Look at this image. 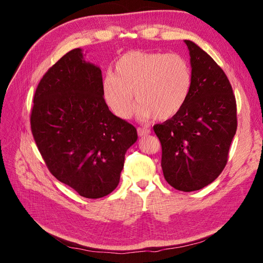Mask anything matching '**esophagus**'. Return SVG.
<instances>
[{
    "label": "esophagus",
    "instance_id": "1",
    "mask_svg": "<svg viewBox=\"0 0 263 263\" xmlns=\"http://www.w3.org/2000/svg\"><path fill=\"white\" fill-rule=\"evenodd\" d=\"M137 133H138V136H146V135H149L151 133L150 129L145 128V127H138L137 128Z\"/></svg>",
    "mask_w": 263,
    "mask_h": 263
}]
</instances>
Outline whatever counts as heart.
<instances>
[{"mask_svg":"<svg viewBox=\"0 0 263 263\" xmlns=\"http://www.w3.org/2000/svg\"><path fill=\"white\" fill-rule=\"evenodd\" d=\"M192 86L189 62L179 53L132 50L115 65L114 76L103 81V95L112 112L129 118L139 103L138 116L148 119H169L185 105Z\"/></svg>","mask_w":263,"mask_h":263,"instance_id":"1","label":"heart"}]
</instances>
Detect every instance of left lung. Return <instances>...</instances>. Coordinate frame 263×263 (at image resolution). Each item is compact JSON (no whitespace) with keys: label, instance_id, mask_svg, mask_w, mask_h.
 <instances>
[{"label":"left lung","instance_id":"left-lung-1","mask_svg":"<svg viewBox=\"0 0 263 263\" xmlns=\"http://www.w3.org/2000/svg\"><path fill=\"white\" fill-rule=\"evenodd\" d=\"M185 44L192 66L187 101L154 130L161 144L164 179L174 189L192 192L209 185L224 170L237 130V104L222 69L197 45Z\"/></svg>","mask_w":263,"mask_h":263}]
</instances>
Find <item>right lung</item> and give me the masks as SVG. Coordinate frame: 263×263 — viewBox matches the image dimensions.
<instances>
[{
    "label": "right lung",
    "mask_w": 263,
    "mask_h": 263,
    "mask_svg": "<svg viewBox=\"0 0 263 263\" xmlns=\"http://www.w3.org/2000/svg\"><path fill=\"white\" fill-rule=\"evenodd\" d=\"M30 128L47 168L86 198L116 189L137 130L115 116L103 97L101 69L67 52L44 74L34 95Z\"/></svg>",
    "instance_id": "1"
}]
</instances>
